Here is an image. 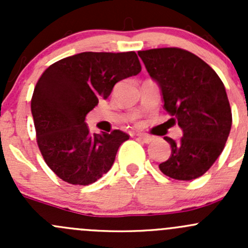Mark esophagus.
I'll return each instance as SVG.
<instances>
[{
	"instance_id": "1",
	"label": "esophagus",
	"mask_w": 248,
	"mask_h": 248,
	"mask_svg": "<svg viewBox=\"0 0 248 248\" xmlns=\"http://www.w3.org/2000/svg\"><path fill=\"white\" fill-rule=\"evenodd\" d=\"M138 139L140 140V141L145 142V144H150V142L154 140V138H151V137H149V136H144V134H139Z\"/></svg>"
}]
</instances>
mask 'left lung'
<instances>
[{
    "mask_svg": "<svg viewBox=\"0 0 248 248\" xmlns=\"http://www.w3.org/2000/svg\"><path fill=\"white\" fill-rule=\"evenodd\" d=\"M158 84L164 109L184 132L180 140L164 137L171 155L159 170L175 180H193L222 154L232 128L226 87L216 72L197 55L179 47L138 51Z\"/></svg>",
    "mask_w": 248,
    "mask_h": 248,
    "instance_id": "left-lung-1",
    "label": "left lung"
}]
</instances>
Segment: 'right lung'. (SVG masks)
Returning <instances> with one entry per match:
<instances>
[{
  "label": "right lung",
  "instance_id": "1",
  "mask_svg": "<svg viewBox=\"0 0 248 248\" xmlns=\"http://www.w3.org/2000/svg\"><path fill=\"white\" fill-rule=\"evenodd\" d=\"M141 71L128 52H80L49 66L31 99L37 144L50 169L72 185L93 184L108 172L120 145L129 139L120 129L91 133L85 117L107 99L117 81Z\"/></svg>",
  "mask_w": 248,
  "mask_h": 248
}]
</instances>
